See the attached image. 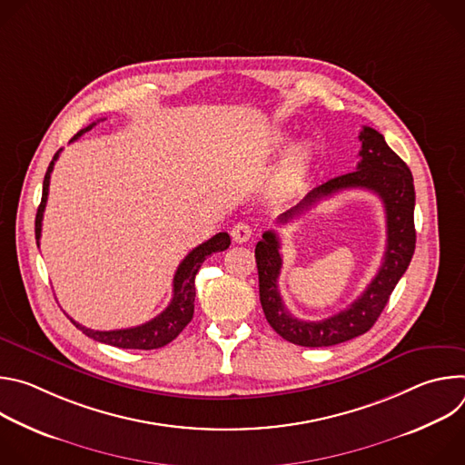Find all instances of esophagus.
<instances>
[{"label":"esophagus","mask_w":465,"mask_h":465,"mask_svg":"<svg viewBox=\"0 0 465 465\" xmlns=\"http://www.w3.org/2000/svg\"><path fill=\"white\" fill-rule=\"evenodd\" d=\"M253 235V230L250 224L246 223H237L233 228H232V239L235 242H246L250 237Z\"/></svg>","instance_id":"1"}]
</instances>
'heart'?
Returning a JSON list of instances; mask_svg holds the SVG:
<instances>
[{"label": "heart", "mask_w": 465, "mask_h": 465, "mask_svg": "<svg viewBox=\"0 0 465 465\" xmlns=\"http://www.w3.org/2000/svg\"><path fill=\"white\" fill-rule=\"evenodd\" d=\"M278 142H283V138H278ZM311 160H312V151L309 145H302V147L294 149L283 167L285 182L294 183V182L302 180L311 167Z\"/></svg>", "instance_id": "heart-1"}]
</instances>
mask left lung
Here are the masks:
<instances>
[{
	"mask_svg": "<svg viewBox=\"0 0 465 465\" xmlns=\"http://www.w3.org/2000/svg\"><path fill=\"white\" fill-rule=\"evenodd\" d=\"M359 140L361 162L357 171L331 178L325 183L307 193L303 201L292 210L280 215L278 223L287 224L294 217L318 204L322 198L335 194L342 189L373 191L384 204L386 213V250L381 269L377 271L366 291L344 311L318 322H307L292 316L278 289L282 272L280 237L276 232H264L255 244V262L259 274V300L271 327L285 341L305 348H325L348 342L364 335L381 316L384 305L397 282L409 269L416 248L414 228V178L407 163L397 156L384 136L375 128L362 126Z\"/></svg>",
	"mask_w": 465,
	"mask_h": 465,
	"instance_id": "left-lung-1",
	"label": "left lung"
}]
</instances>
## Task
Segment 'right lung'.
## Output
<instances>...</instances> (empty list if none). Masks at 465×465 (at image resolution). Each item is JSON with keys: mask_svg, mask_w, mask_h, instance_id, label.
<instances>
[{"mask_svg": "<svg viewBox=\"0 0 465 465\" xmlns=\"http://www.w3.org/2000/svg\"><path fill=\"white\" fill-rule=\"evenodd\" d=\"M95 123L88 124L86 128H83L81 132L72 138V142L79 140L84 132L92 130ZM62 151V149H60ZM60 151H56V154L53 156L45 176H44V187H42V203L38 206L36 212V221H35V235H36V244H40V235H42V219H44V210H45V203H47V193H49V180H51V173L54 167V162L58 160ZM230 246V235L226 232H221L217 235H213L212 239H208L206 242L198 244L196 248H193L183 261L178 264V269L174 272V280H173V300L171 303L165 307V311H162L156 318L136 325V327H126V329H114V331H95V329H88L81 323H77L75 320L74 325L77 329H81L83 333L97 342L108 344V346H115L121 350H158L167 346L171 341H174L182 329L191 322L193 318V311H194V276L201 269V264L206 261L208 255H212L213 252H223Z\"/></svg>", "mask_w": 465, "mask_h": 465, "instance_id": "1", "label": "right lung"}]
</instances>
